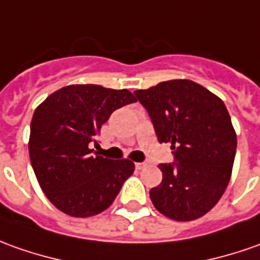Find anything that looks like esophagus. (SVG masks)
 <instances>
[{
    "label": "esophagus",
    "instance_id": "1",
    "mask_svg": "<svg viewBox=\"0 0 260 260\" xmlns=\"http://www.w3.org/2000/svg\"><path fill=\"white\" fill-rule=\"evenodd\" d=\"M135 167H137V169H144V168H146V164L145 162H138V164H135Z\"/></svg>",
    "mask_w": 260,
    "mask_h": 260
}]
</instances>
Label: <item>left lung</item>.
<instances>
[{
	"label": "left lung",
	"instance_id": "1",
	"mask_svg": "<svg viewBox=\"0 0 260 260\" xmlns=\"http://www.w3.org/2000/svg\"><path fill=\"white\" fill-rule=\"evenodd\" d=\"M160 144L175 162L160 164L162 182L149 190L167 218L189 222L218 204L231 181L236 132L223 101L189 79L165 81L135 91Z\"/></svg>",
	"mask_w": 260,
	"mask_h": 260
}]
</instances>
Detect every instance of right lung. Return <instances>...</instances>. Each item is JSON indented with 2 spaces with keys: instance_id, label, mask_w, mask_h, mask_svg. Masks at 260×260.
Here are the masks:
<instances>
[{
  "instance_id": "1",
  "label": "right lung",
  "mask_w": 260,
  "mask_h": 260,
  "mask_svg": "<svg viewBox=\"0 0 260 260\" xmlns=\"http://www.w3.org/2000/svg\"><path fill=\"white\" fill-rule=\"evenodd\" d=\"M132 102L137 98L128 89L86 84L63 86L37 107L29 159L42 192L61 212L74 218L98 215L134 174L132 160L108 159L91 149L111 114Z\"/></svg>"
}]
</instances>
